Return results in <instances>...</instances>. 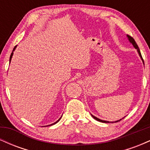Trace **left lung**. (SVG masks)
Returning <instances> with one entry per match:
<instances>
[{
  "mask_svg": "<svg viewBox=\"0 0 150 150\" xmlns=\"http://www.w3.org/2000/svg\"><path fill=\"white\" fill-rule=\"evenodd\" d=\"M127 37H128V39L129 42H130V43H131V44H132V46H134V48H135V49H137V53H138V54H139V56H140V58H141V60H142V62H143V64L144 65V61H143V59H142V55H141L140 51V49H139V47H138V46H137V44H136L135 41L134 40V39H133V38L131 37H130V36H129V35H127ZM91 116H92L93 117V118H94V119H95V120H98V121H99V122H102V123H109V121H106V120H104L99 119V118H98L97 117H96V116H93L92 114H91ZM123 118H121V119H120V120H116V121H114V122H112V121H111V123H116V122L120 121V120L123 119Z\"/></svg>",
  "mask_w": 150,
  "mask_h": 150,
  "instance_id": "8db88e82",
  "label": "left lung"
}]
</instances>
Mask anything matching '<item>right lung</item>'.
Segmentation results:
<instances>
[{"mask_svg":"<svg viewBox=\"0 0 150 150\" xmlns=\"http://www.w3.org/2000/svg\"><path fill=\"white\" fill-rule=\"evenodd\" d=\"M16 48H17V46H15V47H14V49H13V52L11 53V55H10V61H11L12 57H13V52H14V51H15V49H16ZM61 117H62V116H61ZM61 118H59V119H58V120H57V121H56V122H55V123H52V124H51V125H54V124H56V123H58V122L59 121L60 119H61ZM46 126H48V125H46ZM44 127H45V126H44Z\"/></svg>","mask_w":150,"mask_h":150,"instance_id":"1","label":"right lung"}]
</instances>
